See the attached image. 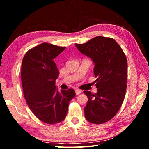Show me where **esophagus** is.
Instances as JSON below:
<instances>
[{
    "label": "esophagus",
    "mask_w": 149,
    "mask_h": 149,
    "mask_svg": "<svg viewBox=\"0 0 149 149\" xmlns=\"http://www.w3.org/2000/svg\"><path fill=\"white\" fill-rule=\"evenodd\" d=\"M75 94H76V95L80 94V93L82 92L81 90H79V89H75Z\"/></svg>",
    "instance_id": "1"
}]
</instances>
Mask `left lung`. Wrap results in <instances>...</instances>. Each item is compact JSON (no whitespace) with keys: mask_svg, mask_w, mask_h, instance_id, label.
Listing matches in <instances>:
<instances>
[{"mask_svg":"<svg viewBox=\"0 0 149 149\" xmlns=\"http://www.w3.org/2000/svg\"><path fill=\"white\" fill-rule=\"evenodd\" d=\"M75 46L95 63L97 93L85 90L88 97L84 116L95 124L108 122L118 113L125 98L127 79V61L123 50L111 38L97 36Z\"/></svg>","mask_w":149,"mask_h":149,"instance_id":"8db88e82","label":"left lung"}]
</instances>
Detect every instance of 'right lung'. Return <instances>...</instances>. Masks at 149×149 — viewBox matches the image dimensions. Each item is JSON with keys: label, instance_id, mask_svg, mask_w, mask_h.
Here are the masks:
<instances>
[{"label": "right lung", "instance_id": "add662e5", "mask_svg": "<svg viewBox=\"0 0 149 149\" xmlns=\"http://www.w3.org/2000/svg\"><path fill=\"white\" fill-rule=\"evenodd\" d=\"M65 49L42 43L28 50L22 60L21 79L25 99L34 115L48 124L65 118L70 101L75 96L74 90L59 92L55 85L59 72L54 59Z\"/></svg>", "mask_w": 149, "mask_h": 149}]
</instances>
